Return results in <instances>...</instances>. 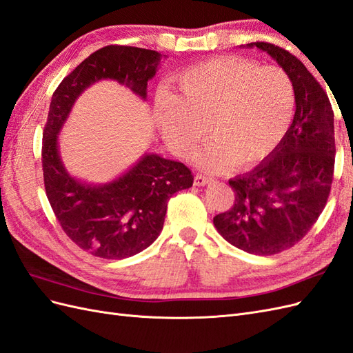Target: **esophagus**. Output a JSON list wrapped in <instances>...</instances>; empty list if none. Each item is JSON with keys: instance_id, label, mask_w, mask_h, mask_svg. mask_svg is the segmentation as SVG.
Listing matches in <instances>:
<instances>
[{"instance_id": "obj_1", "label": "esophagus", "mask_w": 353, "mask_h": 353, "mask_svg": "<svg viewBox=\"0 0 353 353\" xmlns=\"http://www.w3.org/2000/svg\"><path fill=\"white\" fill-rule=\"evenodd\" d=\"M209 183H210V178H208V176H205V175L197 174V175L194 176V184H196L197 187H203V185H206V184H209Z\"/></svg>"}]
</instances>
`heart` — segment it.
I'll return each mask as SVG.
<instances>
[{
  "instance_id": "obj_1",
  "label": "heart",
  "mask_w": 353,
  "mask_h": 353,
  "mask_svg": "<svg viewBox=\"0 0 353 353\" xmlns=\"http://www.w3.org/2000/svg\"><path fill=\"white\" fill-rule=\"evenodd\" d=\"M179 94H159V130L175 154L188 157L208 135L213 141L197 156L210 172L259 162L280 144L292 122L294 88L276 66L222 56L178 77Z\"/></svg>"
}]
</instances>
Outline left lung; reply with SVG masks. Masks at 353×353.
I'll use <instances>...</instances> for the list:
<instances>
[{"label": "left lung", "instance_id": "8db88e82", "mask_svg": "<svg viewBox=\"0 0 353 353\" xmlns=\"http://www.w3.org/2000/svg\"><path fill=\"white\" fill-rule=\"evenodd\" d=\"M253 47L268 52L290 77L296 112L268 159L228 181L236 200L213 223L236 248L268 256L301 241L325 208L334 172V113L301 60L268 42L248 44Z\"/></svg>", "mask_w": 353, "mask_h": 353}]
</instances>
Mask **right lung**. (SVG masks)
<instances>
[{"label": "right lung", "instance_id": "obj_1", "mask_svg": "<svg viewBox=\"0 0 353 353\" xmlns=\"http://www.w3.org/2000/svg\"><path fill=\"white\" fill-rule=\"evenodd\" d=\"M160 60L162 54L153 50L108 46L69 73L51 97L42 134L46 193L68 237L99 258L123 259L147 249L163 228L168 200L193 185L194 176L184 163L144 153L109 183H83L63 165L59 134L74 101L99 81H117L145 100L147 82Z\"/></svg>", "mask_w": 353, "mask_h": 353}]
</instances>
